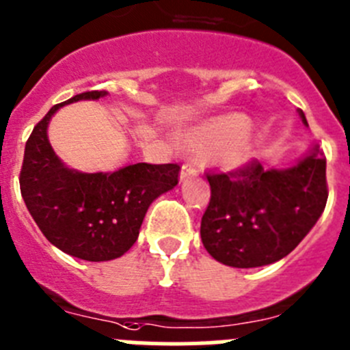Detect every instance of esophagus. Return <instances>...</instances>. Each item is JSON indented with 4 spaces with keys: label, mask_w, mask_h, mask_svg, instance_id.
<instances>
[{
    "label": "esophagus",
    "mask_w": 350,
    "mask_h": 350,
    "mask_svg": "<svg viewBox=\"0 0 350 350\" xmlns=\"http://www.w3.org/2000/svg\"><path fill=\"white\" fill-rule=\"evenodd\" d=\"M197 174H198V171H197V167H195V163L188 162L181 167V181H185V179H188V178H193V176H197Z\"/></svg>",
    "instance_id": "1"
}]
</instances>
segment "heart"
<instances>
[{
  "instance_id": "obj_1",
  "label": "heart",
  "mask_w": 350,
  "mask_h": 350,
  "mask_svg": "<svg viewBox=\"0 0 350 350\" xmlns=\"http://www.w3.org/2000/svg\"><path fill=\"white\" fill-rule=\"evenodd\" d=\"M244 125L239 115L218 116L191 129L185 141L195 152H214V160L223 167H237L251 153L250 141L241 132Z\"/></svg>"
}]
</instances>
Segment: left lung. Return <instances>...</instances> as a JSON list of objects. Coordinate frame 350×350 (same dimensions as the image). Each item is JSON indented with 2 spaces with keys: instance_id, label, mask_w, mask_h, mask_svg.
Returning <instances> with one entry per match:
<instances>
[{
  "instance_id": "1",
  "label": "left lung",
  "mask_w": 350,
  "mask_h": 350,
  "mask_svg": "<svg viewBox=\"0 0 350 350\" xmlns=\"http://www.w3.org/2000/svg\"><path fill=\"white\" fill-rule=\"evenodd\" d=\"M305 120L304 111H300ZM209 206L200 221L207 253L235 269L270 265L310 232L328 200L326 159L314 148L284 171L251 159L230 172H207Z\"/></svg>"
}]
</instances>
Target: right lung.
<instances>
[{
    "label": "right lung",
    "instance_id": "1",
    "mask_svg": "<svg viewBox=\"0 0 350 350\" xmlns=\"http://www.w3.org/2000/svg\"><path fill=\"white\" fill-rule=\"evenodd\" d=\"M90 90L55 105L34 125L24 150L21 193L42 234L64 253L108 261L131 250L150 204L179 181L178 163H134L111 174L71 171L53 153L46 125L61 106L99 99Z\"/></svg>",
    "mask_w": 350,
    "mask_h": 350
}]
</instances>
